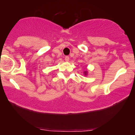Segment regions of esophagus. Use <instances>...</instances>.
Listing matches in <instances>:
<instances>
[{
  "instance_id": "34e87169",
  "label": "esophagus",
  "mask_w": 135,
  "mask_h": 135,
  "mask_svg": "<svg viewBox=\"0 0 135 135\" xmlns=\"http://www.w3.org/2000/svg\"><path fill=\"white\" fill-rule=\"evenodd\" d=\"M64 60H65L66 61H69V57L68 56H66L65 58H64Z\"/></svg>"
}]
</instances>
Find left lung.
Returning <instances> with one entry per match:
<instances>
[{"instance_id": "obj_1", "label": "left lung", "mask_w": 135, "mask_h": 135, "mask_svg": "<svg viewBox=\"0 0 135 135\" xmlns=\"http://www.w3.org/2000/svg\"><path fill=\"white\" fill-rule=\"evenodd\" d=\"M84 74L85 75H86V74H87V72H85V73H84Z\"/></svg>"}]
</instances>
